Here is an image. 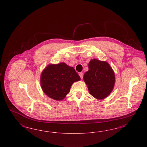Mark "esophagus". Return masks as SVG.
<instances>
[{"label": "esophagus", "mask_w": 147, "mask_h": 147, "mask_svg": "<svg viewBox=\"0 0 147 147\" xmlns=\"http://www.w3.org/2000/svg\"><path fill=\"white\" fill-rule=\"evenodd\" d=\"M79 76H80L81 79H83V76H84V73H82V72H80V73H79Z\"/></svg>", "instance_id": "esophagus-1"}]
</instances>
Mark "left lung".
I'll return each mask as SVG.
<instances>
[{"label":"left lung","instance_id":"obj_1","mask_svg":"<svg viewBox=\"0 0 147 147\" xmlns=\"http://www.w3.org/2000/svg\"><path fill=\"white\" fill-rule=\"evenodd\" d=\"M88 69L83 79L89 93L98 100L107 98L115 82V73L110 65L105 61L94 59L89 61Z\"/></svg>","mask_w":147,"mask_h":147}]
</instances>
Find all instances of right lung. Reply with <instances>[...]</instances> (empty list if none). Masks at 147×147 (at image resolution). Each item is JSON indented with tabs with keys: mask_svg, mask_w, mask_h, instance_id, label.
Returning <instances> with one entry per match:
<instances>
[{
	"mask_svg": "<svg viewBox=\"0 0 147 147\" xmlns=\"http://www.w3.org/2000/svg\"><path fill=\"white\" fill-rule=\"evenodd\" d=\"M80 79L73 67L61 62L45 68L40 76V85L49 98L61 101L69 93L72 84Z\"/></svg>",
	"mask_w": 147,
	"mask_h": 147,
	"instance_id": "right-lung-1",
	"label": "right lung"
}]
</instances>
